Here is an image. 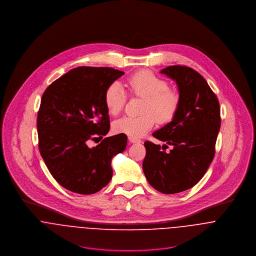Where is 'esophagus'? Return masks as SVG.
I'll list each match as a JSON object with an SVG mask.
<instances>
[{
	"instance_id": "1",
	"label": "esophagus",
	"mask_w": 256,
	"mask_h": 256,
	"mask_svg": "<svg viewBox=\"0 0 256 256\" xmlns=\"http://www.w3.org/2000/svg\"><path fill=\"white\" fill-rule=\"evenodd\" d=\"M129 139V142L130 143H141V140L140 139H138V138H135V137H129L128 138Z\"/></svg>"
}]
</instances>
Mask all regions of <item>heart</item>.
<instances>
[{
  "instance_id": "obj_1",
  "label": "heart",
  "mask_w": 256,
  "mask_h": 256,
  "mask_svg": "<svg viewBox=\"0 0 256 256\" xmlns=\"http://www.w3.org/2000/svg\"><path fill=\"white\" fill-rule=\"evenodd\" d=\"M129 94L144 98L142 113L138 116L126 115L113 123V130L129 137H142L156 122L168 123L178 114L180 106V94L168 88L166 80L150 70L132 74L126 80ZM104 104L111 115H117L124 108L127 94L122 86L114 82L106 88L104 96Z\"/></svg>"
}]
</instances>
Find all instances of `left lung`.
<instances>
[{"label": "left lung", "mask_w": 256, "mask_h": 256, "mask_svg": "<svg viewBox=\"0 0 256 256\" xmlns=\"http://www.w3.org/2000/svg\"><path fill=\"white\" fill-rule=\"evenodd\" d=\"M176 80L180 106L172 122L152 133L166 145L145 142L143 170L146 180L164 194L182 192L200 182L211 164L220 127L217 96L206 80L187 66L162 71ZM170 144L173 146L166 152Z\"/></svg>", "instance_id": "8db88e82"}]
</instances>
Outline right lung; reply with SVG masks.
I'll return each mask as SVG.
<instances>
[{"label": "right lung", "instance_id": "right-lung-1", "mask_svg": "<svg viewBox=\"0 0 256 256\" xmlns=\"http://www.w3.org/2000/svg\"><path fill=\"white\" fill-rule=\"evenodd\" d=\"M123 72L110 67H78L54 80L43 92L37 113L38 148L55 180L78 194H94L110 183L111 158L122 152L127 136L104 138L110 115L104 96Z\"/></svg>", "mask_w": 256, "mask_h": 256}]
</instances>
